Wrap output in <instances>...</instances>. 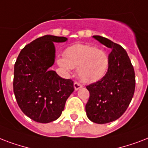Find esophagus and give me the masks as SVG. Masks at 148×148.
Returning a JSON list of instances; mask_svg holds the SVG:
<instances>
[{
	"label": "esophagus",
	"instance_id": "1",
	"mask_svg": "<svg viewBox=\"0 0 148 148\" xmlns=\"http://www.w3.org/2000/svg\"><path fill=\"white\" fill-rule=\"evenodd\" d=\"M82 84H80V83H79V82H74V89H75V90H79L80 88H82Z\"/></svg>",
	"mask_w": 148,
	"mask_h": 148
}]
</instances>
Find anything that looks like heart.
Instances as JSON below:
<instances>
[{
	"instance_id": "b5f03b06",
	"label": "heart",
	"mask_w": 148,
	"mask_h": 148,
	"mask_svg": "<svg viewBox=\"0 0 148 148\" xmlns=\"http://www.w3.org/2000/svg\"><path fill=\"white\" fill-rule=\"evenodd\" d=\"M110 59L106 51L86 44H75L64 51L58 66L68 73L77 68L78 76L82 82L92 83L101 79L108 70Z\"/></svg>"
}]
</instances>
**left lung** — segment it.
<instances>
[{"instance_id": "obj_1", "label": "left lung", "mask_w": 148, "mask_h": 148, "mask_svg": "<svg viewBox=\"0 0 148 148\" xmlns=\"http://www.w3.org/2000/svg\"><path fill=\"white\" fill-rule=\"evenodd\" d=\"M95 39L111 49L108 70L101 79L88 85L90 98L86 105L88 118L103 124L117 120L130 104L135 90V73L127 51L106 38Z\"/></svg>"}]
</instances>
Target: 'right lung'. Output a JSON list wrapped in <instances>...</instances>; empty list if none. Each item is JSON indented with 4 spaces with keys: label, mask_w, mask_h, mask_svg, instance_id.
Wrapping results in <instances>:
<instances>
[{
    "label": "right lung",
    "mask_w": 148,
    "mask_h": 148,
    "mask_svg": "<svg viewBox=\"0 0 148 148\" xmlns=\"http://www.w3.org/2000/svg\"><path fill=\"white\" fill-rule=\"evenodd\" d=\"M67 38L45 35L27 44L14 64V93L18 106L34 121L47 123L57 120L74 91L73 81L60 77L49 68L56 58L54 42Z\"/></svg>",
    "instance_id": "right-lung-1"
}]
</instances>
